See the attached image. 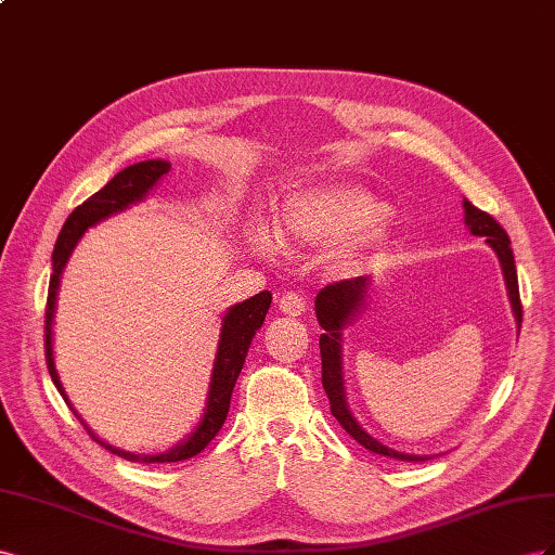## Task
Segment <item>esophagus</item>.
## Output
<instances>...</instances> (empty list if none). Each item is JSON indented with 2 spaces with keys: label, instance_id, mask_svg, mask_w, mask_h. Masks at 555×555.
<instances>
[{
  "label": "esophagus",
  "instance_id": "34e87169",
  "mask_svg": "<svg viewBox=\"0 0 555 555\" xmlns=\"http://www.w3.org/2000/svg\"><path fill=\"white\" fill-rule=\"evenodd\" d=\"M305 309H307V302L299 293L291 291L286 295H281V299H279V311L286 313V315H302Z\"/></svg>",
  "mask_w": 555,
  "mask_h": 555
}]
</instances>
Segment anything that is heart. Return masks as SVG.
<instances>
[{
	"instance_id": "b5f03b06",
	"label": "heart",
	"mask_w": 555,
	"mask_h": 555,
	"mask_svg": "<svg viewBox=\"0 0 555 555\" xmlns=\"http://www.w3.org/2000/svg\"><path fill=\"white\" fill-rule=\"evenodd\" d=\"M276 242L297 250H323L332 279H356L374 264L390 236L386 202L353 181L299 185L283 195L274 214ZM246 242L258 256L272 258L274 236L262 225L246 228Z\"/></svg>"
}]
</instances>
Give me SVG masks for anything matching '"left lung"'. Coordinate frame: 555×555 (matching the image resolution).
<instances>
[{
  "label": "left lung",
  "instance_id": "8db88e82",
  "mask_svg": "<svg viewBox=\"0 0 555 555\" xmlns=\"http://www.w3.org/2000/svg\"><path fill=\"white\" fill-rule=\"evenodd\" d=\"M465 209V225L474 236H486V244L495 250L500 260L506 295H509L514 319L520 332V321H524V309H520V295H518V276L514 264V250L506 232L500 228L493 216L477 209L469 199H463ZM374 293V281L370 276H358L351 281H339L332 286L323 288L315 297V319L323 327L321 335V362H323V388L327 392L332 416L339 421L344 430L351 435L358 444L370 449L372 453L395 457V461H409V463H423L430 461L433 455H418V453H404L386 447L384 441L372 437L365 427L358 423L351 406H348L346 386H344V330L351 327L362 311L367 309L370 297Z\"/></svg>",
  "mask_w": 555,
  "mask_h": 555
}]
</instances>
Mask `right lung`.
<instances>
[{
    "instance_id": "obj_1",
    "label": "right lung",
    "mask_w": 555,
    "mask_h": 555,
    "mask_svg": "<svg viewBox=\"0 0 555 555\" xmlns=\"http://www.w3.org/2000/svg\"><path fill=\"white\" fill-rule=\"evenodd\" d=\"M169 169H171V163H167V160H144V163L125 167L102 190H98V193L88 197L81 207H76L69 214L67 223L62 225L55 248H53V274H51V283H49V302H46V360H49V372H51L55 388L60 390L62 398H65V402L74 411V416H78V421L86 425L88 435L98 441L100 447L125 457V461H130V463H179V461H188V457H193L199 451H204V447H207L209 441L216 437V433L223 427V423L228 418L230 398H232V390L236 384V376H240L244 362H246L248 346H250L253 337H256V332L262 327L269 305H272V293L262 291L258 295L244 299V302L232 305L223 313V321H220V337H218V346H216V358H214V367H211V378H209V388H207V400H204L202 416L195 423L193 430H190L181 441H177V444L169 447L167 451H160V453H132V451H122L114 444H108V441L98 437V433L90 430V425L74 409L65 386H62V382H60L57 367H55L53 323H55L62 272H65L74 248L78 246V242L83 240V234L90 228L102 223V220H106L111 216L128 211L139 202H144L151 190L167 177Z\"/></svg>"
}]
</instances>
